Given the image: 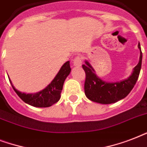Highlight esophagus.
I'll use <instances>...</instances> for the list:
<instances>
[{
    "instance_id": "esophagus-1",
    "label": "esophagus",
    "mask_w": 147,
    "mask_h": 147,
    "mask_svg": "<svg viewBox=\"0 0 147 147\" xmlns=\"http://www.w3.org/2000/svg\"><path fill=\"white\" fill-rule=\"evenodd\" d=\"M82 58L80 56H77L76 59L73 60V65L74 66L76 67H80L82 65Z\"/></svg>"
}]
</instances>
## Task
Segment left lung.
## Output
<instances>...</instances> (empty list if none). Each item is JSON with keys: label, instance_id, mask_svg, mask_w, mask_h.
<instances>
[{"label": "left lung", "instance_id": "1", "mask_svg": "<svg viewBox=\"0 0 147 147\" xmlns=\"http://www.w3.org/2000/svg\"><path fill=\"white\" fill-rule=\"evenodd\" d=\"M140 59L138 64L134 68L129 77L120 82H107L99 78L92 65L85 60L82 68L85 70L86 78L85 82V94L89 100L94 102L109 105L123 99L128 95L134 87L139 77L142 65V52L140 42Z\"/></svg>", "mask_w": 147, "mask_h": 147}]
</instances>
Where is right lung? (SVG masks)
<instances>
[{"mask_svg": "<svg viewBox=\"0 0 147 147\" xmlns=\"http://www.w3.org/2000/svg\"><path fill=\"white\" fill-rule=\"evenodd\" d=\"M71 71L69 61L62 65L61 69L55 76L49 85H48L44 89L33 94H26L18 91L13 85L10 79V82L12 85L13 88L17 94L24 102L28 105L36 107H48L58 102L61 97L63 84Z\"/></svg>", "mask_w": 147, "mask_h": 147, "instance_id": "obj_1", "label": "right lung"}]
</instances>
